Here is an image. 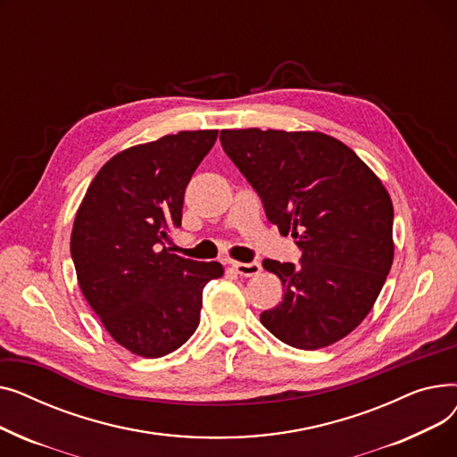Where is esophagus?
<instances>
[{
    "instance_id": "obj_1",
    "label": "esophagus",
    "mask_w": 457,
    "mask_h": 457,
    "mask_svg": "<svg viewBox=\"0 0 457 457\" xmlns=\"http://www.w3.org/2000/svg\"><path fill=\"white\" fill-rule=\"evenodd\" d=\"M231 267L235 269L237 274H241L243 278H252L261 272V265L255 261L253 262H231Z\"/></svg>"
}]
</instances>
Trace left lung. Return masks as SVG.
Returning a JSON list of instances; mask_svg holds the SVG:
<instances>
[{"mask_svg":"<svg viewBox=\"0 0 457 457\" xmlns=\"http://www.w3.org/2000/svg\"><path fill=\"white\" fill-rule=\"evenodd\" d=\"M222 148L262 200L267 219L293 235L300 265L262 261L283 302L261 324L300 350L345 339L379 296L393 265V202L346 144L320 131L224 129Z\"/></svg>","mask_w":457,"mask_h":457,"instance_id":"obj_1","label":"left lung"}]
</instances>
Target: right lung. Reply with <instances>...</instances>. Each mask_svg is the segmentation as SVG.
Instances as JSON below:
<instances>
[{
	"label": "right lung",
	"mask_w": 457,
	"mask_h": 457,
	"mask_svg": "<svg viewBox=\"0 0 457 457\" xmlns=\"http://www.w3.org/2000/svg\"><path fill=\"white\" fill-rule=\"evenodd\" d=\"M219 137L179 131L111 157L76 212L70 252L81 293L111 337L140 357H162L200 324L204 287L220 262L170 253L185 188Z\"/></svg>",
	"instance_id": "obj_1"
}]
</instances>
